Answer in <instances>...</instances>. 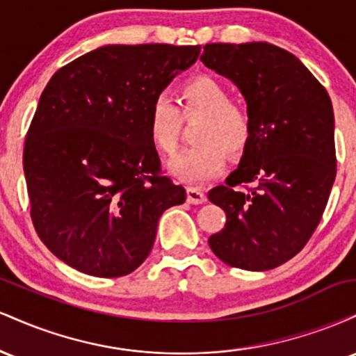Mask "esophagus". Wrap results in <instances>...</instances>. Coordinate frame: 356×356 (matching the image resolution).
Segmentation results:
<instances>
[{"label":"esophagus","instance_id":"1","mask_svg":"<svg viewBox=\"0 0 356 356\" xmlns=\"http://www.w3.org/2000/svg\"><path fill=\"white\" fill-rule=\"evenodd\" d=\"M187 202L189 204H202L206 202V192L197 187H189L187 189Z\"/></svg>","mask_w":356,"mask_h":356}]
</instances>
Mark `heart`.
<instances>
[{
	"instance_id": "heart-1",
	"label": "heart",
	"mask_w": 356,
	"mask_h": 356,
	"mask_svg": "<svg viewBox=\"0 0 356 356\" xmlns=\"http://www.w3.org/2000/svg\"><path fill=\"white\" fill-rule=\"evenodd\" d=\"M199 118L192 140L195 147L169 162L174 177L186 184H202L222 172L226 154L234 157L251 138V117L246 107L229 100V90L209 75L195 76L179 90V108L164 95L150 105L149 136L155 149L172 155L177 150L182 120Z\"/></svg>"
}]
</instances>
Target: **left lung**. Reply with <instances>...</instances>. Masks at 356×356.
Segmentation results:
<instances>
[{
	"label": "left lung",
	"mask_w": 356,
	"mask_h": 356,
	"mask_svg": "<svg viewBox=\"0 0 356 356\" xmlns=\"http://www.w3.org/2000/svg\"><path fill=\"white\" fill-rule=\"evenodd\" d=\"M201 60L238 85L251 117L238 169L209 191V201L226 212L209 246L232 268L268 271L305 248L325 212L337 175L332 100L276 44L211 43Z\"/></svg>",
	"instance_id": "8db88e82"
}]
</instances>
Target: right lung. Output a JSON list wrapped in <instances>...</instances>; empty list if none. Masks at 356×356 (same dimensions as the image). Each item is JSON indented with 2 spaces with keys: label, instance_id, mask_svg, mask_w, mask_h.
<instances>
[{
  "label": "right lung",
  "instance_id": "right-lung-1",
  "mask_svg": "<svg viewBox=\"0 0 356 356\" xmlns=\"http://www.w3.org/2000/svg\"><path fill=\"white\" fill-rule=\"evenodd\" d=\"M199 53V44H107L44 87L23 169L35 229L68 266L129 275L149 256L162 212L186 201V189L161 174L149 112Z\"/></svg>",
  "mask_w": 356,
  "mask_h": 356
}]
</instances>
